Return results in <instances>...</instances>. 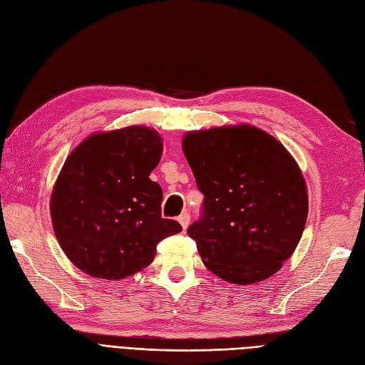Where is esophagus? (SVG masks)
I'll list each match as a JSON object with an SVG mask.
<instances>
[{"label":"esophagus","instance_id":"obj_1","mask_svg":"<svg viewBox=\"0 0 365 365\" xmlns=\"http://www.w3.org/2000/svg\"><path fill=\"white\" fill-rule=\"evenodd\" d=\"M178 222L181 223L184 230H187V226L190 225V215H188V212H182V215L178 217Z\"/></svg>","mask_w":365,"mask_h":365}]
</instances>
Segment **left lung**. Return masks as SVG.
I'll return each mask as SVG.
<instances>
[{
	"mask_svg": "<svg viewBox=\"0 0 365 365\" xmlns=\"http://www.w3.org/2000/svg\"><path fill=\"white\" fill-rule=\"evenodd\" d=\"M182 150L205 197L202 219L187 230L205 267L238 285L270 278L293 255L308 217L293 155L247 123L188 131Z\"/></svg>",
	"mask_w": 365,
	"mask_h": 365,
	"instance_id": "left-lung-1",
	"label": "left lung"
}]
</instances>
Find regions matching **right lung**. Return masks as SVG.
I'll use <instances>...</instances> for the list:
<instances>
[{
  "instance_id": "add662e5",
  "label": "right lung",
  "mask_w": 365,
  "mask_h": 365,
  "mask_svg": "<svg viewBox=\"0 0 365 365\" xmlns=\"http://www.w3.org/2000/svg\"><path fill=\"white\" fill-rule=\"evenodd\" d=\"M161 154L155 130L131 125L96 131L68 155L49 211L75 267L93 278H128L154 261L158 242L182 230L161 217L163 190L149 180Z\"/></svg>"
}]
</instances>
